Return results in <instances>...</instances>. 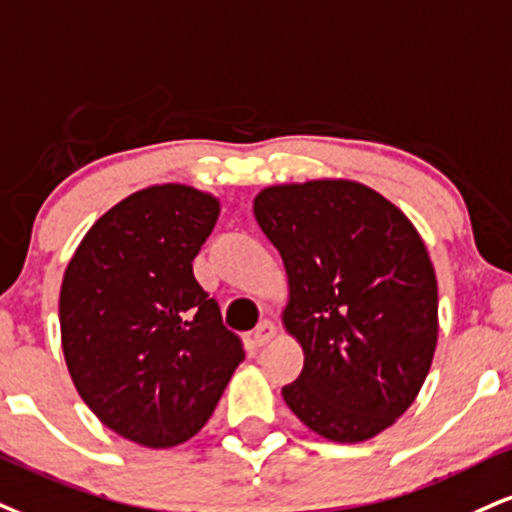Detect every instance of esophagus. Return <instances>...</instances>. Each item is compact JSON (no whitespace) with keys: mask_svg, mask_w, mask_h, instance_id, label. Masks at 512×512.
I'll list each match as a JSON object with an SVG mask.
<instances>
[{"mask_svg":"<svg viewBox=\"0 0 512 512\" xmlns=\"http://www.w3.org/2000/svg\"><path fill=\"white\" fill-rule=\"evenodd\" d=\"M274 336H276V326H274V322H269V319H264V322L257 324V329L252 331V346H257V348L267 346V343L272 341Z\"/></svg>","mask_w":512,"mask_h":512,"instance_id":"esophagus-1","label":"esophagus"}]
</instances>
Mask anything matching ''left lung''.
Segmentation results:
<instances>
[{
  "instance_id": "1",
  "label": "left lung",
  "mask_w": 512,
  "mask_h": 512,
  "mask_svg": "<svg viewBox=\"0 0 512 512\" xmlns=\"http://www.w3.org/2000/svg\"><path fill=\"white\" fill-rule=\"evenodd\" d=\"M257 224L288 276L283 326L305 365L283 400L329 441H367L410 408L439 336V291L420 233L355 181L264 188Z\"/></svg>"
}]
</instances>
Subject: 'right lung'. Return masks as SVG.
<instances>
[{"label":"right lung","mask_w":512,"mask_h":512,"mask_svg":"<svg viewBox=\"0 0 512 512\" xmlns=\"http://www.w3.org/2000/svg\"><path fill=\"white\" fill-rule=\"evenodd\" d=\"M217 217V197L190 186L138 190L95 221L66 267L59 324L73 384L140 446L200 432L245 357L193 276Z\"/></svg>","instance_id":"1"}]
</instances>
